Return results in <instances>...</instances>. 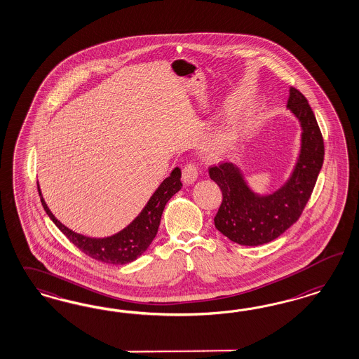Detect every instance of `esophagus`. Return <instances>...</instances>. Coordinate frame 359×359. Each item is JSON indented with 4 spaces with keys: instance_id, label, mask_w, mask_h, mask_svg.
<instances>
[{
    "instance_id": "esophagus-1",
    "label": "esophagus",
    "mask_w": 359,
    "mask_h": 359,
    "mask_svg": "<svg viewBox=\"0 0 359 359\" xmlns=\"http://www.w3.org/2000/svg\"><path fill=\"white\" fill-rule=\"evenodd\" d=\"M197 176H198V168H197L195 162L185 163L184 167H183V172H182L183 182L187 184H192V183H195Z\"/></svg>"
}]
</instances>
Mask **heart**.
Wrapping results in <instances>:
<instances>
[{"label": "heart", "instance_id": "1", "mask_svg": "<svg viewBox=\"0 0 359 359\" xmlns=\"http://www.w3.org/2000/svg\"><path fill=\"white\" fill-rule=\"evenodd\" d=\"M242 117L241 116H234L231 120L229 121L228 125L224 126L221 130L217 131L212 138H210V149L212 150H222L228 147L231 142L234 141L238 135L241 126H242Z\"/></svg>", "mask_w": 359, "mask_h": 359}]
</instances>
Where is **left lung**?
I'll use <instances>...</instances> for the list:
<instances>
[{"label": "left lung", "mask_w": 359, "mask_h": 359, "mask_svg": "<svg viewBox=\"0 0 359 359\" xmlns=\"http://www.w3.org/2000/svg\"><path fill=\"white\" fill-rule=\"evenodd\" d=\"M287 107L302 122V152L288 183L269 196L254 195L233 164L209 167V176L222 192L216 228L245 246L271 242L300 218L313 192L324 162V140L304 95L291 87Z\"/></svg>", "instance_id": "obj_1"}]
</instances>
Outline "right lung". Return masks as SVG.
I'll return each instance as SVG.
<instances>
[{
    "label": "right lung",
    "mask_w": 359,
    "mask_h": 359,
    "mask_svg": "<svg viewBox=\"0 0 359 359\" xmlns=\"http://www.w3.org/2000/svg\"><path fill=\"white\" fill-rule=\"evenodd\" d=\"M180 177L182 171L179 167H176L156 189V192L151 196L147 205L142 210L141 215L135 218L128 228L108 238H89L69 230L55 218L47 204L44 203L39 184L38 192L48 217L54 221L55 225L60 229V231L76 246L79 250L83 251L88 257L96 261L110 264H126L141 257L150 246L152 239L155 238L165 204L183 187Z\"/></svg>",
    "instance_id": "add662e5"
}]
</instances>
